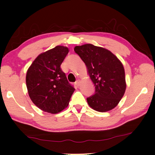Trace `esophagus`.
<instances>
[{
  "label": "esophagus",
  "instance_id": "34e87169",
  "mask_svg": "<svg viewBox=\"0 0 155 155\" xmlns=\"http://www.w3.org/2000/svg\"><path fill=\"white\" fill-rule=\"evenodd\" d=\"M75 83H76V84H77L78 86H79L80 84V80H76Z\"/></svg>",
  "mask_w": 155,
  "mask_h": 155
}]
</instances>
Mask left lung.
Instances as JSON below:
<instances>
[{
  "label": "left lung",
  "mask_w": 155,
  "mask_h": 155,
  "mask_svg": "<svg viewBox=\"0 0 155 155\" xmlns=\"http://www.w3.org/2000/svg\"><path fill=\"white\" fill-rule=\"evenodd\" d=\"M74 51L85 63L95 87L94 94L87 98L89 106L99 112L113 109L126 88L121 62L110 51L91 44L75 46Z\"/></svg>",
  "instance_id": "left-lung-1"
}]
</instances>
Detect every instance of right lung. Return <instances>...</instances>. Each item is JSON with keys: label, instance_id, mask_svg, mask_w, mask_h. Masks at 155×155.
Wrapping results in <instances>:
<instances>
[{"label": "right lung", "instance_id": "obj_1", "mask_svg": "<svg viewBox=\"0 0 155 155\" xmlns=\"http://www.w3.org/2000/svg\"><path fill=\"white\" fill-rule=\"evenodd\" d=\"M68 51L66 46H57L39 54L27 70L29 96L42 111L57 114L68 105L75 88L61 68Z\"/></svg>", "mask_w": 155, "mask_h": 155}]
</instances>
